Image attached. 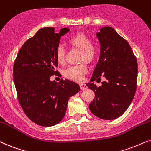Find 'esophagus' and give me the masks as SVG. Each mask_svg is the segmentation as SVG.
Here are the masks:
<instances>
[{
    "mask_svg": "<svg viewBox=\"0 0 151 151\" xmlns=\"http://www.w3.org/2000/svg\"><path fill=\"white\" fill-rule=\"evenodd\" d=\"M80 89H81V90H85L87 89V86L85 84L81 83L80 84Z\"/></svg>",
    "mask_w": 151,
    "mask_h": 151,
    "instance_id": "34e87169",
    "label": "esophagus"
}]
</instances>
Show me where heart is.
<instances>
[{
    "label": "heart",
    "mask_w": 151,
    "mask_h": 151,
    "mask_svg": "<svg viewBox=\"0 0 151 151\" xmlns=\"http://www.w3.org/2000/svg\"><path fill=\"white\" fill-rule=\"evenodd\" d=\"M68 43L78 49L81 50L80 61L86 60L91 62L94 60L96 56V48L91 44V40L85 34L78 32L68 39ZM55 58L60 64H64L65 62V50L61 45L57 47L55 50ZM88 72V67L85 63L78 65L68 66L64 70V76L69 79L80 81L83 79V76Z\"/></svg>",
    "instance_id": "1"
}]
</instances>
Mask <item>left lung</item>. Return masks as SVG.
Here are the masks:
<instances>
[{
    "mask_svg": "<svg viewBox=\"0 0 151 151\" xmlns=\"http://www.w3.org/2000/svg\"><path fill=\"white\" fill-rule=\"evenodd\" d=\"M101 44L99 62L90 81L105 78L101 87L93 83L87 86L95 93L89 104L91 113L104 120L121 116L134 96L137 89L138 66L128 42L114 28L105 26L96 33Z\"/></svg>",
    "mask_w": 151,
    "mask_h": 151,
    "instance_id": "8db88e82",
    "label": "left lung"
}]
</instances>
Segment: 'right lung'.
<instances>
[{"label":"right lung","mask_w":151,"mask_h":151,"mask_svg":"<svg viewBox=\"0 0 151 151\" xmlns=\"http://www.w3.org/2000/svg\"><path fill=\"white\" fill-rule=\"evenodd\" d=\"M70 30L40 29L24 43L17 54L13 78L19 103L25 115L42 126L58 124L65 115L70 97L80 91V86L71 80L57 83L50 80L57 75L58 62L55 50L62 36Z\"/></svg>","instance_id":"1"}]
</instances>
